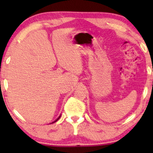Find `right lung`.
Returning a JSON list of instances; mask_svg holds the SVG:
<instances>
[{"label": "right lung", "instance_id": "1", "mask_svg": "<svg viewBox=\"0 0 153 153\" xmlns=\"http://www.w3.org/2000/svg\"><path fill=\"white\" fill-rule=\"evenodd\" d=\"M60 118V116L59 117H58V118L57 119H56V120H54V121H53V122H52L51 123H56V121H57V120H58V119H59Z\"/></svg>", "mask_w": 153, "mask_h": 153}]
</instances>
